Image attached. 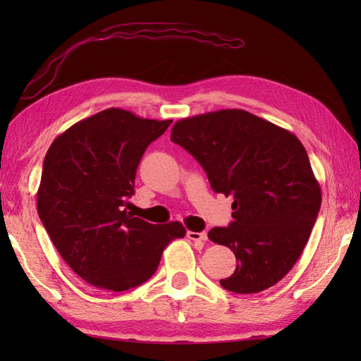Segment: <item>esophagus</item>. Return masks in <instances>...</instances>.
<instances>
[{
    "instance_id": "esophagus-1",
    "label": "esophagus",
    "mask_w": 361,
    "mask_h": 361,
    "mask_svg": "<svg viewBox=\"0 0 361 361\" xmlns=\"http://www.w3.org/2000/svg\"><path fill=\"white\" fill-rule=\"evenodd\" d=\"M188 237L190 240H197V242H204L206 239H208V234H206L204 231L202 233H195V231H188Z\"/></svg>"
}]
</instances>
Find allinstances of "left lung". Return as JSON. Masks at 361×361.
Returning a JSON list of instances; mask_svg holds the SVG:
<instances>
[{
  "instance_id": "obj_1",
  "label": "left lung",
  "mask_w": 361,
  "mask_h": 361,
  "mask_svg": "<svg viewBox=\"0 0 361 361\" xmlns=\"http://www.w3.org/2000/svg\"><path fill=\"white\" fill-rule=\"evenodd\" d=\"M171 140L200 163L214 192L234 198V220L208 233L237 260L220 286L242 295L273 287L301 256L321 208V188L301 141L245 110L181 119Z\"/></svg>"
}]
</instances>
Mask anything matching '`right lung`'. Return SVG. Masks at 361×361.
I'll use <instances>...</instances> for the list:
<instances>
[{"label": "right lung", "instance_id": "1", "mask_svg": "<svg viewBox=\"0 0 361 361\" xmlns=\"http://www.w3.org/2000/svg\"><path fill=\"white\" fill-rule=\"evenodd\" d=\"M171 119L106 109L59 135L43 161L37 211L60 256L102 290L126 291L152 278L180 221L152 225L127 212L137 164Z\"/></svg>", "mask_w": 361, "mask_h": 361}]
</instances>
